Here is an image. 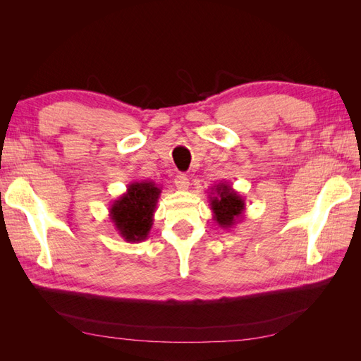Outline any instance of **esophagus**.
I'll list each match as a JSON object with an SVG mask.
<instances>
[{
  "label": "esophagus",
  "mask_w": 361,
  "mask_h": 361,
  "mask_svg": "<svg viewBox=\"0 0 361 361\" xmlns=\"http://www.w3.org/2000/svg\"><path fill=\"white\" fill-rule=\"evenodd\" d=\"M174 183H176L178 190H180V191H187L190 188V179H188L187 174L179 173L178 176L174 178Z\"/></svg>",
  "instance_id": "34e87169"
}]
</instances>
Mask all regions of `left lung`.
<instances>
[{
  "label": "left lung",
  "instance_id": "1",
  "mask_svg": "<svg viewBox=\"0 0 361 361\" xmlns=\"http://www.w3.org/2000/svg\"><path fill=\"white\" fill-rule=\"evenodd\" d=\"M209 204L214 220L224 231H231L244 218L245 200L233 190L232 183L220 182L214 185L209 192Z\"/></svg>",
  "mask_w": 361,
  "mask_h": 361
}]
</instances>
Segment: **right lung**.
Listing matches in <instances>:
<instances>
[{
  "instance_id": "right-lung-1",
  "label": "right lung",
  "mask_w": 361,
  "mask_h": 361,
  "mask_svg": "<svg viewBox=\"0 0 361 361\" xmlns=\"http://www.w3.org/2000/svg\"><path fill=\"white\" fill-rule=\"evenodd\" d=\"M161 188L152 180L128 185L126 191L110 206V218L118 235L128 243H141L149 236Z\"/></svg>"
}]
</instances>
